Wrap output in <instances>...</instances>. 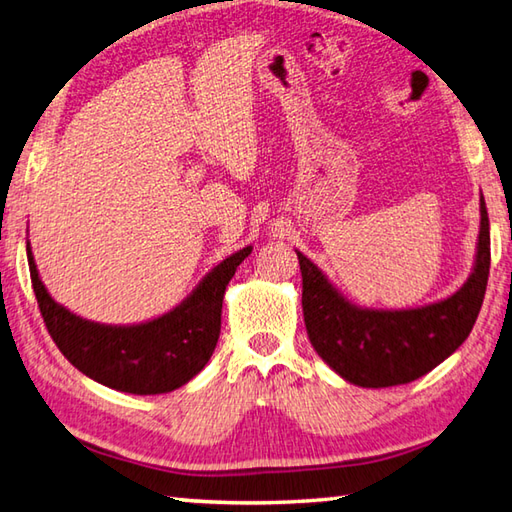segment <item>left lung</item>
<instances>
[{"label":"left lung","instance_id":"8db88e82","mask_svg":"<svg viewBox=\"0 0 512 512\" xmlns=\"http://www.w3.org/2000/svg\"><path fill=\"white\" fill-rule=\"evenodd\" d=\"M481 224L472 273L457 293L416 309H365L349 302L311 259L295 250L302 271V311L313 349L358 387H394L425 376L470 336L486 295L490 224Z\"/></svg>","mask_w":512,"mask_h":512}]
</instances>
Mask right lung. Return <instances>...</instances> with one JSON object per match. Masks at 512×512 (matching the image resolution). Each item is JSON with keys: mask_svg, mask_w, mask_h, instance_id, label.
Returning a JSON list of instances; mask_svg holds the SVG:
<instances>
[{"mask_svg": "<svg viewBox=\"0 0 512 512\" xmlns=\"http://www.w3.org/2000/svg\"><path fill=\"white\" fill-rule=\"evenodd\" d=\"M250 250L253 246L226 257L179 306L159 318L141 324H100L53 300L26 241L37 306L64 358L96 383L138 396L174 392L208 365L219 340L226 286Z\"/></svg>", "mask_w": 512, "mask_h": 512, "instance_id": "add662e5", "label": "right lung"}]
</instances>
